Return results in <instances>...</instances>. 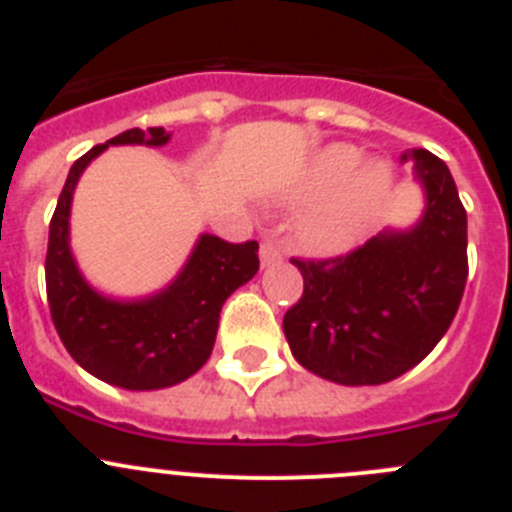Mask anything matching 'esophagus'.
Wrapping results in <instances>:
<instances>
[{
	"instance_id": "esophagus-1",
	"label": "esophagus",
	"mask_w": 512,
	"mask_h": 512,
	"mask_svg": "<svg viewBox=\"0 0 512 512\" xmlns=\"http://www.w3.org/2000/svg\"><path fill=\"white\" fill-rule=\"evenodd\" d=\"M277 261H282V251L274 243H264L261 246V266H271L277 264Z\"/></svg>"
}]
</instances>
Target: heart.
<instances>
[{"label": "heart", "instance_id": "obj_1", "mask_svg": "<svg viewBox=\"0 0 512 512\" xmlns=\"http://www.w3.org/2000/svg\"><path fill=\"white\" fill-rule=\"evenodd\" d=\"M361 151L346 143H333L312 158L302 192L325 194L302 215V235L318 251H343L356 243L366 223L392 189V171L382 161L355 169Z\"/></svg>", "mask_w": 512, "mask_h": 512}]
</instances>
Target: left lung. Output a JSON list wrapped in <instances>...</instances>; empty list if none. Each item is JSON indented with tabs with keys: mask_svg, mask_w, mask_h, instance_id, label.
<instances>
[{
	"mask_svg": "<svg viewBox=\"0 0 512 512\" xmlns=\"http://www.w3.org/2000/svg\"><path fill=\"white\" fill-rule=\"evenodd\" d=\"M425 210L408 230H382L346 256L292 259L305 279L284 315L292 356L328 382L384 384L431 354L467 284V210L449 166L415 148Z\"/></svg>",
	"mask_w": 512,
	"mask_h": 512,
	"instance_id": "obj_1",
	"label": "left lung"
}]
</instances>
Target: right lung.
<instances>
[{"label": "right lung", "mask_w": 512, "mask_h": 512, "mask_svg": "<svg viewBox=\"0 0 512 512\" xmlns=\"http://www.w3.org/2000/svg\"><path fill=\"white\" fill-rule=\"evenodd\" d=\"M164 128L125 130L71 166L48 233L45 289L63 346L81 369L122 390H164L200 372L215 346L223 302L259 271V243L202 233L179 277L143 300H112L81 277L69 243L79 176L107 146H166Z\"/></svg>", "instance_id": "add662e5"}]
</instances>
